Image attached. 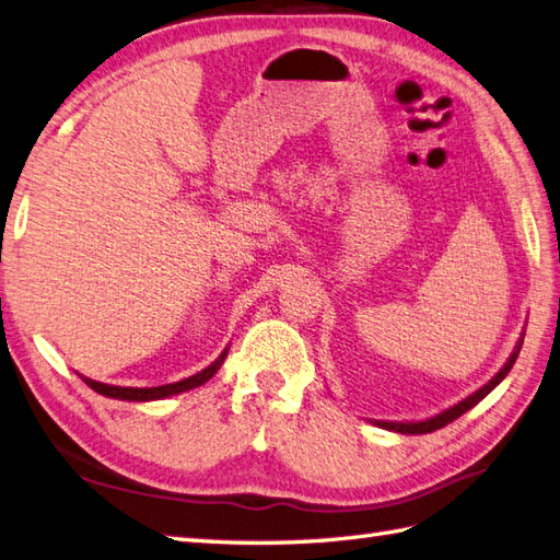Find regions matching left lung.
I'll list each match as a JSON object with an SVG mask.
<instances>
[{
  "mask_svg": "<svg viewBox=\"0 0 560 560\" xmlns=\"http://www.w3.org/2000/svg\"><path fill=\"white\" fill-rule=\"evenodd\" d=\"M520 347H523V340L517 342L515 352L511 354V359H508L505 366L499 371V374H495L487 385H483V388H479L477 393H471L469 397H465V400L457 402L455 407L445 409V412H441V415H436V417H431V419H427V421H407V424H402V421H376V424L383 427V429L397 431V433H431V431H436V429H443L445 424H451V421H455L457 417H463V415L467 412V409H471L477 402H481L483 397H487V395L495 388V385H499V383L508 376V371L513 369L515 359H517V354H520Z\"/></svg>",
  "mask_w": 560,
  "mask_h": 560,
  "instance_id": "obj_1",
  "label": "left lung"
}]
</instances>
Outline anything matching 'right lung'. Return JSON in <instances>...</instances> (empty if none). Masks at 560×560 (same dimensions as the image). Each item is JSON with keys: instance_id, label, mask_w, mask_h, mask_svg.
<instances>
[{"instance_id": "1", "label": "right lung", "mask_w": 560, "mask_h": 560, "mask_svg": "<svg viewBox=\"0 0 560 560\" xmlns=\"http://www.w3.org/2000/svg\"><path fill=\"white\" fill-rule=\"evenodd\" d=\"M225 357H228V350L222 352L208 369L198 371L196 376H189V378L177 381V383L158 385V388H121V385H107V383H97V381H91V378H83V381H85V385H91L95 393H101L105 397H117V400H139V402L160 400V397H170V395H177V393L191 390V388H198V385H203L206 381L213 378L215 371L222 366V362H225Z\"/></svg>"}]
</instances>
